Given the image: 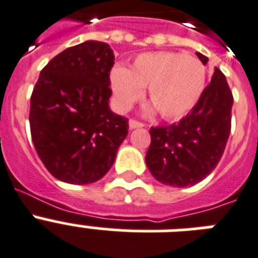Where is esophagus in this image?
Wrapping results in <instances>:
<instances>
[{
	"mask_svg": "<svg viewBox=\"0 0 258 258\" xmlns=\"http://www.w3.org/2000/svg\"><path fill=\"white\" fill-rule=\"evenodd\" d=\"M130 128L134 130V128H140V127H144V124L142 122H138V120H135V119H130Z\"/></svg>",
	"mask_w": 258,
	"mask_h": 258,
	"instance_id": "34e87169",
	"label": "esophagus"
}]
</instances>
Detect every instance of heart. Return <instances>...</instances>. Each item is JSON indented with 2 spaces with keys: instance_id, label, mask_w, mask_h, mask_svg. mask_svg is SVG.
I'll return each instance as SVG.
<instances>
[{
  "instance_id": "b5f03b06",
  "label": "heart",
  "mask_w": 258,
  "mask_h": 258,
  "mask_svg": "<svg viewBox=\"0 0 258 258\" xmlns=\"http://www.w3.org/2000/svg\"><path fill=\"white\" fill-rule=\"evenodd\" d=\"M110 83L115 103L128 110L148 87L152 106L148 114L158 111L165 120L183 118L198 104L207 86V69L192 55L173 51L140 54L127 70L115 66Z\"/></svg>"
}]
</instances>
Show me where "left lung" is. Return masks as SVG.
<instances>
[{"label": "left lung", "instance_id": "obj_1", "mask_svg": "<svg viewBox=\"0 0 258 258\" xmlns=\"http://www.w3.org/2000/svg\"><path fill=\"white\" fill-rule=\"evenodd\" d=\"M203 64L208 58L196 53ZM233 95L225 75L215 69L198 104L179 123L150 130L146 164L155 179L172 187L202 181L219 164L231 134Z\"/></svg>", "mask_w": 258, "mask_h": 258}]
</instances>
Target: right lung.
I'll return each instance as SVG.
<instances>
[{
    "label": "right lung",
    "instance_id": "1",
    "mask_svg": "<svg viewBox=\"0 0 258 258\" xmlns=\"http://www.w3.org/2000/svg\"><path fill=\"white\" fill-rule=\"evenodd\" d=\"M115 56L86 41L42 69L30 98V133L46 169L60 181L90 184L108 172L128 135V119L108 107Z\"/></svg>",
    "mask_w": 258,
    "mask_h": 258
}]
</instances>
